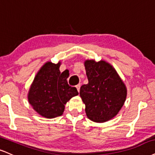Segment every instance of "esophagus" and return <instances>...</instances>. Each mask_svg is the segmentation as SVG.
<instances>
[{
    "instance_id": "1",
    "label": "esophagus",
    "mask_w": 155,
    "mask_h": 155,
    "mask_svg": "<svg viewBox=\"0 0 155 155\" xmlns=\"http://www.w3.org/2000/svg\"><path fill=\"white\" fill-rule=\"evenodd\" d=\"M80 87H81V84H77V85L76 86V89H77V90H78V92H79V90H80Z\"/></svg>"
}]
</instances>
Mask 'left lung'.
<instances>
[{
    "instance_id": "8db88e82",
    "label": "left lung",
    "mask_w": 155,
    "mask_h": 155,
    "mask_svg": "<svg viewBox=\"0 0 155 155\" xmlns=\"http://www.w3.org/2000/svg\"><path fill=\"white\" fill-rule=\"evenodd\" d=\"M84 66L89 82L81 86L79 94L86 114L94 122H106L120 111L127 89L115 68L105 61L87 60Z\"/></svg>"
}]
</instances>
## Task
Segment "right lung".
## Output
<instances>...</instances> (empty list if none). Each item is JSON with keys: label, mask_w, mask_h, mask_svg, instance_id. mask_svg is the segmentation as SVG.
I'll list each match as a JSON object with an SVG mask.
<instances>
[{"label": "right lung", "mask_w": 155, "mask_h": 155, "mask_svg": "<svg viewBox=\"0 0 155 155\" xmlns=\"http://www.w3.org/2000/svg\"><path fill=\"white\" fill-rule=\"evenodd\" d=\"M61 62H47L37 72L28 94V100L33 109L47 118L61 116L65 105L73 97L79 94L76 87L67 82L68 71L61 73Z\"/></svg>", "instance_id": "1"}]
</instances>
